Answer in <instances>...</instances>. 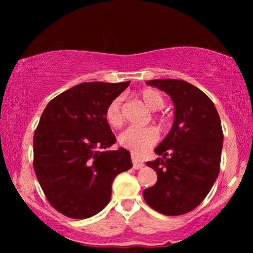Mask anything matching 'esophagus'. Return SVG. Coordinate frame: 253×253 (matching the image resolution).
<instances>
[{
	"mask_svg": "<svg viewBox=\"0 0 253 253\" xmlns=\"http://www.w3.org/2000/svg\"><path fill=\"white\" fill-rule=\"evenodd\" d=\"M131 161H132V167L134 169H140L144 167V162L139 158H137L136 155H131Z\"/></svg>",
	"mask_w": 253,
	"mask_h": 253,
	"instance_id": "34e87169",
	"label": "esophagus"
}]
</instances>
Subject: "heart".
Segmentation results:
<instances>
[{
  "instance_id": "b5f03b06",
  "label": "heart",
  "mask_w": 253,
  "mask_h": 253,
  "mask_svg": "<svg viewBox=\"0 0 253 253\" xmlns=\"http://www.w3.org/2000/svg\"><path fill=\"white\" fill-rule=\"evenodd\" d=\"M141 101L148 109L160 110L164 108L166 99L164 94L158 89L152 87H145L138 92ZM122 96H117L113 99L107 106L105 117L107 123L113 127H121L124 123V115L122 110ZM159 122L166 123L167 117L162 115L155 116ZM159 140V132L155 127H130L121 133L119 143L126 150H129L131 153L136 155H141L147 152L152 146H154Z\"/></svg>"
}]
</instances>
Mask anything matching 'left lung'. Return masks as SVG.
<instances>
[{"instance_id":"1","label":"left lung","mask_w":253,"mask_h":253,"mask_svg":"<svg viewBox=\"0 0 253 253\" xmlns=\"http://www.w3.org/2000/svg\"><path fill=\"white\" fill-rule=\"evenodd\" d=\"M147 84L170 95L175 120L155 148L161 158L147 162L158 179L143 196L157 212L182 215L205 199L220 172L223 145L220 116L212 100L188 82L154 79Z\"/></svg>"}]
</instances>
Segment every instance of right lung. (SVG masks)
<instances>
[{"mask_svg": "<svg viewBox=\"0 0 253 253\" xmlns=\"http://www.w3.org/2000/svg\"><path fill=\"white\" fill-rule=\"evenodd\" d=\"M130 85L91 82L55 96L33 138V167L51 206L71 219H87L106 207L114 178L132 167L130 152L105 151L116 141L107 106Z\"/></svg>", "mask_w": 253, "mask_h": 253, "instance_id": "obj_1", "label": "right lung"}]
</instances>
